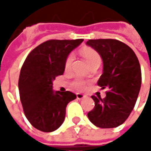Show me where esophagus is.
<instances>
[{
    "mask_svg": "<svg viewBox=\"0 0 151 151\" xmlns=\"http://www.w3.org/2000/svg\"><path fill=\"white\" fill-rule=\"evenodd\" d=\"M84 97H86V95H82V94H80V93H78V94H77V98L78 99H83Z\"/></svg>",
    "mask_w": 151,
    "mask_h": 151,
    "instance_id": "esophagus-1",
    "label": "esophagus"
}]
</instances>
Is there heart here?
<instances>
[{"label": "heart", "mask_w": 151, "mask_h": 151, "mask_svg": "<svg viewBox=\"0 0 151 151\" xmlns=\"http://www.w3.org/2000/svg\"><path fill=\"white\" fill-rule=\"evenodd\" d=\"M80 53L85 58L86 62L88 63V65L90 66L94 65L95 64H100V62H101L100 56L94 49H91V48H83L80 52ZM73 59H74V57H73V54H70V55L67 56L65 62V71H69L71 69L73 62ZM86 82L84 80L80 78H76L72 82L73 87L76 89L77 91H83L86 88Z\"/></svg>", "instance_id": "obj_1"}]
</instances>
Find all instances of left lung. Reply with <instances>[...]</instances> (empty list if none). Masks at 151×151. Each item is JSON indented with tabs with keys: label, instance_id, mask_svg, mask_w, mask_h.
Segmentation results:
<instances>
[{
	"label": "left lung",
	"instance_id": "1",
	"mask_svg": "<svg viewBox=\"0 0 151 151\" xmlns=\"http://www.w3.org/2000/svg\"><path fill=\"white\" fill-rule=\"evenodd\" d=\"M86 44L101 56L104 72L97 84L108 89L104 99L92 95L95 107L87 116L99 128H116L127 120L136 104L142 84L139 61L131 47L117 40H89Z\"/></svg>",
	"mask_w": 151,
	"mask_h": 151
}]
</instances>
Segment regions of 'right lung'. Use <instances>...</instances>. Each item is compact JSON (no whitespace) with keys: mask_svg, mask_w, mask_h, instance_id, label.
Masks as SVG:
<instances>
[{"mask_svg":"<svg viewBox=\"0 0 151 151\" xmlns=\"http://www.w3.org/2000/svg\"><path fill=\"white\" fill-rule=\"evenodd\" d=\"M83 40H50L29 53L22 66L18 89L26 117L42 132H52L64 122L66 106L76 99L70 91L54 92L52 81L62 75L69 52Z\"/></svg>","mask_w":151,"mask_h":151,"instance_id":"add662e5","label":"right lung"}]
</instances>
